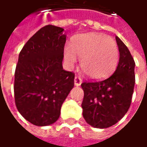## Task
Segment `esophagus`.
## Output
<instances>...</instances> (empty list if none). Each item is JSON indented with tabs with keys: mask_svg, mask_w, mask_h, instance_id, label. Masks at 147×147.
Returning a JSON list of instances; mask_svg holds the SVG:
<instances>
[{
	"mask_svg": "<svg viewBox=\"0 0 147 147\" xmlns=\"http://www.w3.org/2000/svg\"><path fill=\"white\" fill-rule=\"evenodd\" d=\"M82 83V78L78 77V76H76L74 78V85L76 86H81V84Z\"/></svg>",
	"mask_w": 147,
	"mask_h": 147,
	"instance_id": "obj_1",
	"label": "esophagus"
}]
</instances>
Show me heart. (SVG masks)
Wrapping results in <instances>:
<instances>
[{
	"instance_id": "heart-1",
	"label": "heart",
	"mask_w": 147,
	"mask_h": 147,
	"mask_svg": "<svg viewBox=\"0 0 147 147\" xmlns=\"http://www.w3.org/2000/svg\"><path fill=\"white\" fill-rule=\"evenodd\" d=\"M80 60L82 69L94 79L108 76L117 65L118 48L116 42L104 34L90 33L78 35L72 41L71 47L64 48V59L69 67Z\"/></svg>"
}]
</instances>
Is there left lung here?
I'll return each instance as SVG.
<instances>
[{
  "instance_id": "1",
  "label": "left lung",
  "mask_w": 147,
  "mask_h": 147,
  "mask_svg": "<svg viewBox=\"0 0 147 147\" xmlns=\"http://www.w3.org/2000/svg\"><path fill=\"white\" fill-rule=\"evenodd\" d=\"M119 61L116 70L108 78L85 82L82 103L83 118L95 128L105 129L116 124L129 110L133 95L135 62L128 48L116 37Z\"/></svg>"
}]
</instances>
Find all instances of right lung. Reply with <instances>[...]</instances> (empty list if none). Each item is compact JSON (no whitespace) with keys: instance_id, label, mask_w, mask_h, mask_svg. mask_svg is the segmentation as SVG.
<instances>
[{"instance_id":"1","label":"right lung","mask_w":147,"mask_h":147,"mask_svg":"<svg viewBox=\"0 0 147 147\" xmlns=\"http://www.w3.org/2000/svg\"><path fill=\"white\" fill-rule=\"evenodd\" d=\"M63 31L61 27L45 25L19 54L14 78L15 103L19 113L35 126L56 122L74 86V74L62 67L66 41Z\"/></svg>"}]
</instances>
